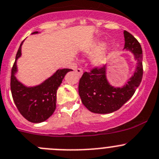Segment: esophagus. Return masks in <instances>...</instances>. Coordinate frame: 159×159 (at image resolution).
<instances>
[{"label": "esophagus", "instance_id": "34e87169", "mask_svg": "<svg viewBox=\"0 0 159 159\" xmlns=\"http://www.w3.org/2000/svg\"><path fill=\"white\" fill-rule=\"evenodd\" d=\"M75 72H76L80 76H81L83 74V69H81V68H78V69H75Z\"/></svg>", "mask_w": 159, "mask_h": 159}]
</instances>
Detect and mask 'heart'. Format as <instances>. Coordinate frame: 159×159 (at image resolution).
<instances>
[{
    "instance_id": "b5f03b06",
    "label": "heart",
    "mask_w": 159,
    "mask_h": 159,
    "mask_svg": "<svg viewBox=\"0 0 159 159\" xmlns=\"http://www.w3.org/2000/svg\"><path fill=\"white\" fill-rule=\"evenodd\" d=\"M104 48H105V43L99 42L93 44L87 50V53L89 55H95L98 54L93 60V63L97 66H102L105 64L108 59V54L105 50H103Z\"/></svg>"
}]
</instances>
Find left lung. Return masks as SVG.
I'll list each match as a JSON object with an SVG mask.
<instances>
[{"label":"left lung","mask_w":159,"mask_h":159,"mask_svg":"<svg viewBox=\"0 0 159 159\" xmlns=\"http://www.w3.org/2000/svg\"><path fill=\"white\" fill-rule=\"evenodd\" d=\"M125 46L134 54L137 66L134 75L122 87L110 85L106 78V66L85 72L80 80L79 94L84 106L93 113L108 114L119 110L135 93L143 77V53L138 40L124 30Z\"/></svg>","instance_id":"8db88e82"}]
</instances>
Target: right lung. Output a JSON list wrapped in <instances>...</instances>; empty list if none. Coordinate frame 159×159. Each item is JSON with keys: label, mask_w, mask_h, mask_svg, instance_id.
<instances>
[{"label": "right lung", "mask_w": 159, "mask_h": 159, "mask_svg": "<svg viewBox=\"0 0 159 159\" xmlns=\"http://www.w3.org/2000/svg\"><path fill=\"white\" fill-rule=\"evenodd\" d=\"M34 32L32 34H36ZM21 43L16 54V61L11 69V91L18 110L28 121L39 123L47 120L54 113L56 108V93L58 87L67 72L72 71L69 69H58L50 78L36 87H27L21 84L15 74L17 72L16 61L21 56Z\"/></svg>", "instance_id": "1"}]
</instances>
